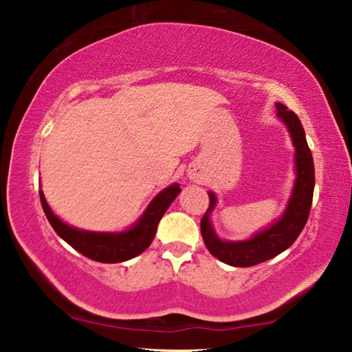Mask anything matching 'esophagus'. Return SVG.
<instances>
[{"mask_svg": "<svg viewBox=\"0 0 352 352\" xmlns=\"http://www.w3.org/2000/svg\"><path fill=\"white\" fill-rule=\"evenodd\" d=\"M190 178H192V180H197V177H195V175H190Z\"/></svg>", "mask_w": 352, "mask_h": 352, "instance_id": "34e87169", "label": "esophagus"}]
</instances>
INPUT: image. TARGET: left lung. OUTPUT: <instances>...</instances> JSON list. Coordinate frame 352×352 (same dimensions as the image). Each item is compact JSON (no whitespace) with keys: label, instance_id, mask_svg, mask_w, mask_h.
Segmentation results:
<instances>
[{"label":"left lung","instance_id":"obj_1","mask_svg":"<svg viewBox=\"0 0 352 352\" xmlns=\"http://www.w3.org/2000/svg\"><path fill=\"white\" fill-rule=\"evenodd\" d=\"M276 115L287 127L295 147V183L284 212L267 228L259 230L245 241H223L217 236L211 222V214L217 205L216 194L210 190V208L200 222L201 237L206 248L219 261L233 267H252L275 258L287 250L305 228L311 212L315 169L311 148L307 146L305 129L294 111L276 102Z\"/></svg>","mask_w":352,"mask_h":352}]
</instances>
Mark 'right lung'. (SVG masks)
<instances>
[{
    "instance_id": "1",
    "label": "right lung",
    "mask_w": 352,
    "mask_h": 352,
    "mask_svg": "<svg viewBox=\"0 0 352 352\" xmlns=\"http://www.w3.org/2000/svg\"><path fill=\"white\" fill-rule=\"evenodd\" d=\"M180 190L182 189L178 183H172L170 186L164 188L162 192L155 195L144 212L141 214V217L130 228L118 231V233L88 231L65 223L60 217H57L52 212L41 189L40 201L52 228L76 252L82 253L93 261L105 262V264H116V262H124L135 258V256L141 254L151 245L155 233H157L160 220H162L164 212L168 211V208L175 200L177 195L180 194Z\"/></svg>"
}]
</instances>
